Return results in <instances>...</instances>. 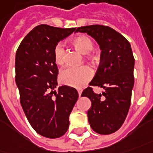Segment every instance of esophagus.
<instances>
[{"mask_svg": "<svg viewBox=\"0 0 153 153\" xmlns=\"http://www.w3.org/2000/svg\"><path fill=\"white\" fill-rule=\"evenodd\" d=\"M78 93H79V95L80 96L81 94H82V90H80V89H79V90H78Z\"/></svg>", "mask_w": 153, "mask_h": 153, "instance_id": "1", "label": "esophagus"}]
</instances>
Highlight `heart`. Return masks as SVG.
Segmentation results:
<instances>
[{"label":"heart","instance_id":"1","mask_svg":"<svg viewBox=\"0 0 153 153\" xmlns=\"http://www.w3.org/2000/svg\"><path fill=\"white\" fill-rule=\"evenodd\" d=\"M71 44L77 50L83 54L89 53L94 48L92 40L86 36H78L70 41ZM64 49L62 44H58L54 48V60L58 65H62L63 63ZM93 76L91 68L88 66H81L77 68H64L60 73V81L64 85L81 88L90 80Z\"/></svg>","mask_w":153,"mask_h":153}]
</instances>
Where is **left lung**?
I'll list each match as a JSON object with an SVG mask.
<instances>
[{
  "label": "left lung",
  "mask_w": 153,
  "mask_h": 153,
  "mask_svg": "<svg viewBox=\"0 0 153 153\" xmlns=\"http://www.w3.org/2000/svg\"><path fill=\"white\" fill-rule=\"evenodd\" d=\"M77 32L93 37L101 51L99 68L89 85L105 91L96 94L88 87L81 95L91 101L89 123L96 133L111 134L124 123L131 105L135 64L131 47L120 33L106 26H85Z\"/></svg>",
  "instance_id": "left-lung-1"
}]
</instances>
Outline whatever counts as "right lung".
Segmentation results:
<instances>
[{"instance_id": "add662e5", "label": "right lung", "mask_w": 153, "mask_h": 153, "mask_svg": "<svg viewBox=\"0 0 153 153\" xmlns=\"http://www.w3.org/2000/svg\"><path fill=\"white\" fill-rule=\"evenodd\" d=\"M75 28L39 25L22 41L16 53V84L29 123L37 133L58 138L66 133L69 115L79 94L74 88L58 85L54 48ZM55 94V96L52 95Z\"/></svg>"}]
</instances>
